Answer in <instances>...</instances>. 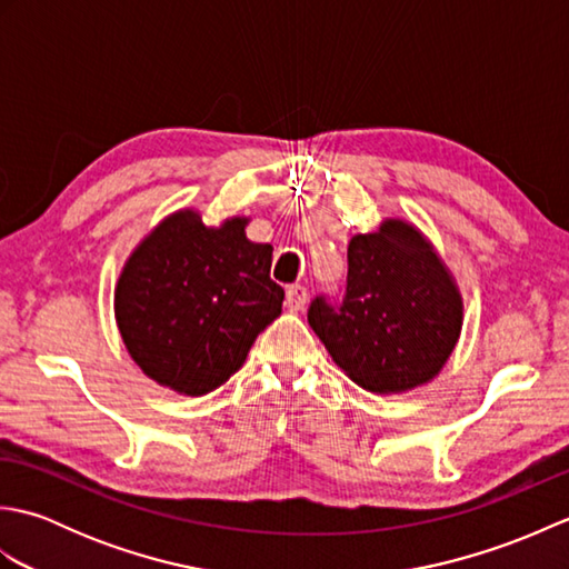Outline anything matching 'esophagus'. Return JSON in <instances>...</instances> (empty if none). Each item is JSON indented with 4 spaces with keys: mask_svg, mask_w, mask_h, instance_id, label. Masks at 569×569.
Wrapping results in <instances>:
<instances>
[{
    "mask_svg": "<svg viewBox=\"0 0 569 569\" xmlns=\"http://www.w3.org/2000/svg\"><path fill=\"white\" fill-rule=\"evenodd\" d=\"M306 303H308V291L303 286H291L286 291V306H288V310H293V312H298V310H303L306 308Z\"/></svg>",
    "mask_w": 569,
    "mask_h": 569,
    "instance_id": "esophagus-1",
    "label": "esophagus"
}]
</instances>
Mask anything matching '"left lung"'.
<instances>
[{"label": "left lung", "instance_id": "8db88e82", "mask_svg": "<svg viewBox=\"0 0 569 569\" xmlns=\"http://www.w3.org/2000/svg\"><path fill=\"white\" fill-rule=\"evenodd\" d=\"M340 306L316 298L308 322L332 361L371 393L432 381L455 352L465 303L432 241L401 217L355 234Z\"/></svg>", "mask_w": 569, "mask_h": 569}]
</instances>
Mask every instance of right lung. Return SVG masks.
Wrapping results in <instances>:
<instances>
[{"instance_id": "add662e5", "label": "right lung", "mask_w": 569, "mask_h": 569, "mask_svg": "<svg viewBox=\"0 0 569 569\" xmlns=\"http://www.w3.org/2000/svg\"><path fill=\"white\" fill-rule=\"evenodd\" d=\"M249 217L204 224L183 208L129 253L114 288V320L129 357L156 383L204 396L241 369L281 316L271 244L247 239Z\"/></svg>"}]
</instances>
